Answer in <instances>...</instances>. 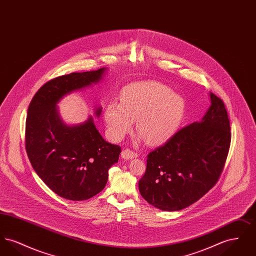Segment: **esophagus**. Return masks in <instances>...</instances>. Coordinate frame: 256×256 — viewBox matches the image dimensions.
Here are the masks:
<instances>
[{
    "instance_id": "34e87169",
    "label": "esophagus",
    "mask_w": 256,
    "mask_h": 256,
    "mask_svg": "<svg viewBox=\"0 0 256 256\" xmlns=\"http://www.w3.org/2000/svg\"><path fill=\"white\" fill-rule=\"evenodd\" d=\"M121 156H122V158L124 159L136 158L138 156V154L135 152H132L130 148H124L122 150Z\"/></svg>"
}]
</instances>
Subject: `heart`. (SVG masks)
I'll use <instances>...</instances> for the list:
<instances>
[{"label": "heart", "mask_w": 256, "mask_h": 256, "mask_svg": "<svg viewBox=\"0 0 256 256\" xmlns=\"http://www.w3.org/2000/svg\"><path fill=\"white\" fill-rule=\"evenodd\" d=\"M185 110L182 98L154 82H137L122 91L121 104L110 102L104 110L108 132L120 141L134 126L150 145H159L176 134Z\"/></svg>", "instance_id": "obj_1"}]
</instances>
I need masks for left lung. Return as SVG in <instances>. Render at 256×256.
<instances>
[{"instance_id": "8db88e82", "label": "left lung", "mask_w": 256, "mask_h": 256, "mask_svg": "<svg viewBox=\"0 0 256 256\" xmlns=\"http://www.w3.org/2000/svg\"><path fill=\"white\" fill-rule=\"evenodd\" d=\"M211 106L200 122L180 130L146 156L139 191L165 211L190 206L219 180L228 154L232 132L224 102L210 92Z\"/></svg>"}]
</instances>
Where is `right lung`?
<instances>
[{
  "label": "right lung",
  "instance_id": "1",
  "mask_svg": "<svg viewBox=\"0 0 256 256\" xmlns=\"http://www.w3.org/2000/svg\"><path fill=\"white\" fill-rule=\"evenodd\" d=\"M104 71L52 78L40 87L28 108L24 143L30 164L52 191L70 200H86L102 191L121 146L104 141L91 117L78 126L65 124L56 104L66 94L98 82ZM100 111L96 110L97 116Z\"/></svg>",
  "mask_w": 256,
  "mask_h": 256
}]
</instances>
